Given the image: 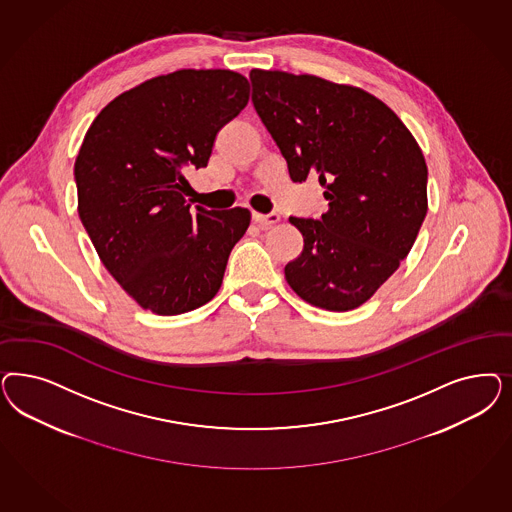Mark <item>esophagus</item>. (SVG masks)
Segmentation results:
<instances>
[{"instance_id":"34e87169","label":"esophagus","mask_w":512,"mask_h":512,"mask_svg":"<svg viewBox=\"0 0 512 512\" xmlns=\"http://www.w3.org/2000/svg\"><path fill=\"white\" fill-rule=\"evenodd\" d=\"M252 220L265 230V228H271L273 224H277L279 220H281V216L277 215V213H269V215H260V213H254L252 215Z\"/></svg>"}]
</instances>
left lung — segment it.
<instances>
[{
    "label": "left lung",
    "mask_w": 512,
    "mask_h": 512,
    "mask_svg": "<svg viewBox=\"0 0 512 512\" xmlns=\"http://www.w3.org/2000/svg\"><path fill=\"white\" fill-rule=\"evenodd\" d=\"M252 103L281 149L290 179L318 177L328 211L290 216L303 250L284 267L297 296L352 311L411 252L428 213V165L413 133L362 88L252 69Z\"/></svg>",
    "instance_id": "8db88e82"
}]
</instances>
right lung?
I'll use <instances>...</instances> for the list:
<instances>
[{"mask_svg": "<svg viewBox=\"0 0 512 512\" xmlns=\"http://www.w3.org/2000/svg\"><path fill=\"white\" fill-rule=\"evenodd\" d=\"M248 92L230 69H179L120 94L84 135L75 160L81 222L107 271L147 311L188 313L220 290L250 211L192 209L182 171L207 165Z\"/></svg>", "mask_w": 512, "mask_h": 512, "instance_id": "right-lung-1", "label": "right lung"}]
</instances>
